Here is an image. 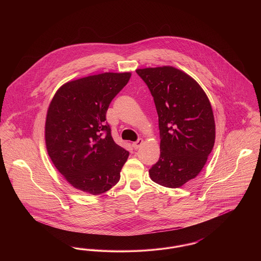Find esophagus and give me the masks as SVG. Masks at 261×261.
<instances>
[{
    "mask_svg": "<svg viewBox=\"0 0 261 261\" xmlns=\"http://www.w3.org/2000/svg\"><path fill=\"white\" fill-rule=\"evenodd\" d=\"M142 144H143V139H138L136 142H134V143L132 144V147L135 149H139Z\"/></svg>",
    "mask_w": 261,
    "mask_h": 261,
    "instance_id": "34e87169",
    "label": "esophagus"
}]
</instances>
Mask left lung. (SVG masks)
I'll return each mask as SVG.
<instances>
[{
  "instance_id": "left-lung-1",
  "label": "left lung",
  "mask_w": 261,
  "mask_h": 261,
  "mask_svg": "<svg viewBox=\"0 0 261 261\" xmlns=\"http://www.w3.org/2000/svg\"><path fill=\"white\" fill-rule=\"evenodd\" d=\"M153 97L159 115L161 156L150 179L179 188L201 171L215 141V122L204 91L191 76L172 67L137 69Z\"/></svg>"
}]
</instances>
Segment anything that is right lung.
<instances>
[{
  "mask_svg": "<svg viewBox=\"0 0 261 261\" xmlns=\"http://www.w3.org/2000/svg\"><path fill=\"white\" fill-rule=\"evenodd\" d=\"M130 72H106L65 83L50 101L45 140L50 160L66 181L91 195L117 184L129 151L113 141L106 115Z\"/></svg>",
  "mask_w": 261,
  "mask_h": 261,
  "instance_id": "obj_1",
  "label": "right lung"
}]
</instances>
